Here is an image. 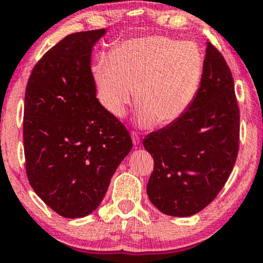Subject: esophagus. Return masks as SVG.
I'll return each mask as SVG.
<instances>
[{
	"label": "esophagus",
	"instance_id": "obj_1",
	"mask_svg": "<svg viewBox=\"0 0 263 263\" xmlns=\"http://www.w3.org/2000/svg\"><path fill=\"white\" fill-rule=\"evenodd\" d=\"M131 137H132V142H134L135 146H138V144H140V142H141V140H140V136H138L137 134H136V132H132V134H131Z\"/></svg>",
	"mask_w": 263,
	"mask_h": 263
}]
</instances>
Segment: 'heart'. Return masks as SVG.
<instances>
[{"mask_svg": "<svg viewBox=\"0 0 263 263\" xmlns=\"http://www.w3.org/2000/svg\"><path fill=\"white\" fill-rule=\"evenodd\" d=\"M204 55L194 42L147 35L123 42L93 70L98 98L107 114L122 119L137 95L138 121L171 125L197 96Z\"/></svg>", "mask_w": 263, "mask_h": 263, "instance_id": "obj_1", "label": "heart"}]
</instances>
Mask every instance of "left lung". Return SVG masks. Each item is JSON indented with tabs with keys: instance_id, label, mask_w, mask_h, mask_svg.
Masks as SVG:
<instances>
[{
	"instance_id": "left-lung-1",
	"label": "left lung",
	"mask_w": 263,
	"mask_h": 263,
	"mask_svg": "<svg viewBox=\"0 0 263 263\" xmlns=\"http://www.w3.org/2000/svg\"><path fill=\"white\" fill-rule=\"evenodd\" d=\"M238 136L234 79L224 57L208 42L194 101L180 119L143 141L155 161L147 184L152 204L165 215L180 218L208 206L234 168Z\"/></svg>"
}]
</instances>
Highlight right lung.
Instances as JSON below:
<instances>
[{"label":"right lung","mask_w":263,"mask_h":263,"mask_svg":"<svg viewBox=\"0 0 263 263\" xmlns=\"http://www.w3.org/2000/svg\"><path fill=\"white\" fill-rule=\"evenodd\" d=\"M106 29L73 33L33 68L23 144L29 184L64 218L91 214L132 148L128 131L96 99L92 47Z\"/></svg>","instance_id":"obj_1"}]
</instances>
